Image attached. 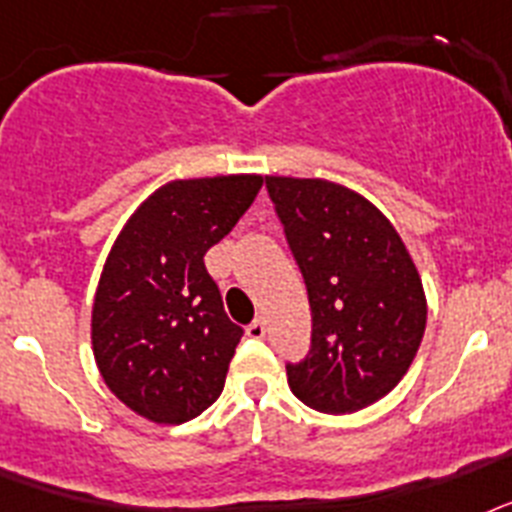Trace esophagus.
Masks as SVG:
<instances>
[{"label": "esophagus", "mask_w": 512, "mask_h": 512, "mask_svg": "<svg viewBox=\"0 0 512 512\" xmlns=\"http://www.w3.org/2000/svg\"><path fill=\"white\" fill-rule=\"evenodd\" d=\"M247 335H250L252 340H262V337H265V322H262V319H255V322L247 327Z\"/></svg>", "instance_id": "obj_1"}]
</instances>
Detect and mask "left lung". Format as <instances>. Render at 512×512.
<instances>
[{"label": "left lung", "mask_w": 512, "mask_h": 512, "mask_svg": "<svg viewBox=\"0 0 512 512\" xmlns=\"http://www.w3.org/2000/svg\"><path fill=\"white\" fill-rule=\"evenodd\" d=\"M311 306V348L288 363L306 407L350 415L415 361L428 301L402 237L361 193L319 177H265Z\"/></svg>", "instance_id": "obj_1"}]
</instances>
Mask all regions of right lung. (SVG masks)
Masks as SVG:
<instances>
[{"instance_id":"add662e5","label":"right lung","mask_w":512,"mask_h":512,"mask_svg":"<svg viewBox=\"0 0 512 512\" xmlns=\"http://www.w3.org/2000/svg\"><path fill=\"white\" fill-rule=\"evenodd\" d=\"M260 188L262 175L172 180L113 242L92 304V353L102 381L136 415L180 425L219 399L242 327L226 317L203 255Z\"/></svg>"}]
</instances>
